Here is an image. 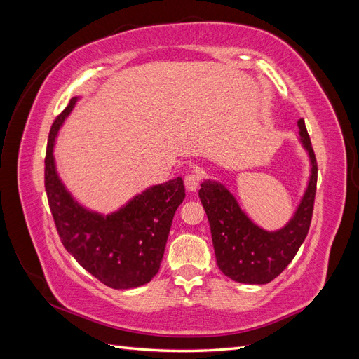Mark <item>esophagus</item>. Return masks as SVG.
I'll return each instance as SVG.
<instances>
[{
  "mask_svg": "<svg viewBox=\"0 0 359 359\" xmlns=\"http://www.w3.org/2000/svg\"><path fill=\"white\" fill-rule=\"evenodd\" d=\"M184 184H186V189L189 191H196L201 184V177L196 172H191L189 175H186V178H184Z\"/></svg>",
  "mask_w": 359,
  "mask_h": 359,
  "instance_id": "34e87169",
  "label": "esophagus"
}]
</instances>
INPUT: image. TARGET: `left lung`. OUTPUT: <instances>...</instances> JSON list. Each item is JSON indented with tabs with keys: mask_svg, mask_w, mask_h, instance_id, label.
I'll use <instances>...</instances> for the list:
<instances>
[{
	"mask_svg": "<svg viewBox=\"0 0 359 359\" xmlns=\"http://www.w3.org/2000/svg\"><path fill=\"white\" fill-rule=\"evenodd\" d=\"M301 142L311 160V177L293 219L277 232H266L247 219L224 186L205 181L199 199L208 217L217 265L238 283L265 285L283 273L295 257L310 229L316 198L318 161L306 123L298 121Z\"/></svg>",
	"mask_w": 359,
	"mask_h": 359,
	"instance_id": "left-lung-1",
	"label": "left lung"
}]
</instances>
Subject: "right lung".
Here are the masks:
<instances>
[{
    "label": "right lung",
    "instance_id": "1",
    "mask_svg": "<svg viewBox=\"0 0 359 359\" xmlns=\"http://www.w3.org/2000/svg\"><path fill=\"white\" fill-rule=\"evenodd\" d=\"M76 100L55 118L46 147L45 189L57 232L64 248L103 285L142 286L158 273L173 215L186 198L184 181L175 178L151 187L112 215L83 210L64 189L52 156L58 128Z\"/></svg>",
    "mask_w": 359,
    "mask_h": 359
}]
</instances>
